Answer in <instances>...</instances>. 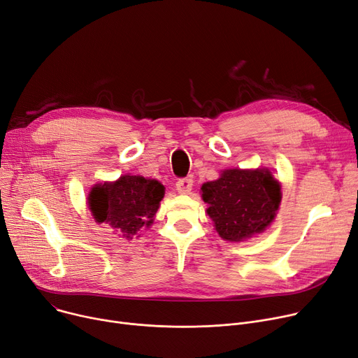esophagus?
Instances as JSON below:
<instances>
[{
	"label": "esophagus",
	"mask_w": 358,
	"mask_h": 358,
	"mask_svg": "<svg viewBox=\"0 0 358 358\" xmlns=\"http://www.w3.org/2000/svg\"><path fill=\"white\" fill-rule=\"evenodd\" d=\"M192 185H194V182H192V179H189V178H182V179H179L178 182H176V189H178V192L179 194H189L192 191Z\"/></svg>",
	"instance_id": "esophagus-1"
}]
</instances>
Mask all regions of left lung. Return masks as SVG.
Segmentation results:
<instances>
[{"label": "left lung", "instance_id": "1", "mask_svg": "<svg viewBox=\"0 0 358 358\" xmlns=\"http://www.w3.org/2000/svg\"><path fill=\"white\" fill-rule=\"evenodd\" d=\"M206 213L227 241H243L259 234L275 220L282 194L267 169H229L201 187Z\"/></svg>", "mask_w": 358, "mask_h": 358}]
</instances>
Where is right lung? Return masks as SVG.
Listing matches in <instances>:
<instances>
[{
    "mask_svg": "<svg viewBox=\"0 0 358 358\" xmlns=\"http://www.w3.org/2000/svg\"><path fill=\"white\" fill-rule=\"evenodd\" d=\"M164 195V186L143 176H121L117 182L96 185L90 194V209L98 222L110 224L127 240L149 227Z\"/></svg>",
    "mask_w": 358,
    "mask_h": 358,
    "instance_id": "right-lung-1",
    "label": "right lung"
}]
</instances>
